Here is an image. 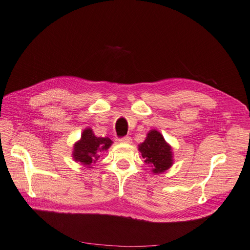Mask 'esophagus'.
Instances as JSON below:
<instances>
[{
  "label": "esophagus",
  "mask_w": 250,
  "mask_h": 250,
  "mask_svg": "<svg viewBox=\"0 0 250 250\" xmlns=\"http://www.w3.org/2000/svg\"><path fill=\"white\" fill-rule=\"evenodd\" d=\"M119 142H122V143H131L132 142V139H131V137H128V136H126V137H124V138H121L119 139Z\"/></svg>",
  "instance_id": "obj_1"
}]
</instances>
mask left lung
<instances>
[{
	"label": "left lung",
	"mask_w": 250,
	"mask_h": 250,
	"mask_svg": "<svg viewBox=\"0 0 250 250\" xmlns=\"http://www.w3.org/2000/svg\"><path fill=\"white\" fill-rule=\"evenodd\" d=\"M139 150L154 173L164 172L172 165L171 148L155 129L148 133L146 140L139 146Z\"/></svg>",
	"instance_id": "obj_1"
}]
</instances>
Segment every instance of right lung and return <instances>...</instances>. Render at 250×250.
Here are the masks:
<instances>
[{"mask_svg": "<svg viewBox=\"0 0 250 250\" xmlns=\"http://www.w3.org/2000/svg\"><path fill=\"white\" fill-rule=\"evenodd\" d=\"M111 144L112 141L109 138L96 137L91 128H86L82 135V139L74 145L73 158L90 167L99 159L101 152L107 150Z\"/></svg>", "mask_w": 250, "mask_h": 250, "instance_id": "add662e5", "label": "right lung"}]
</instances>
